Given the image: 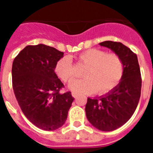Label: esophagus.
I'll list each match as a JSON object with an SVG mask.
<instances>
[{
	"label": "esophagus",
	"instance_id": "1",
	"mask_svg": "<svg viewBox=\"0 0 153 153\" xmlns=\"http://www.w3.org/2000/svg\"><path fill=\"white\" fill-rule=\"evenodd\" d=\"M72 96L73 97H74V98H77V97L79 95H78L77 93H72Z\"/></svg>",
	"mask_w": 153,
	"mask_h": 153
}]
</instances>
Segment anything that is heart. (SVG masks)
I'll list each match as a JSON object with an SVG mask.
<instances>
[{"instance_id": "obj_1", "label": "heart", "mask_w": 153, "mask_h": 153, "mask_svg": "<svg viewBox=\"0 0 153 153\" xmlns=\"http://www.w3.org/2000/svg\"><path fill=\"white\" fill-rule=\"evenodd\" d=\"M78 61L86 66L84 78L73 79L68 89L75 93L105 94L117 86L123 74V63L116 53H107L102 50L89 49L76 56ZM55 73L61 80L67 82L73 76L72 61L65 56L55 65Z\"/></svg>"}]
</instances>
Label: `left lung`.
Instances as JSON below:
<instances>
[{
    "label": "left lung",
    "mask_w": 153,
    "mask_h": 153,
    "mask_svg": "<svg viewBox=\"0 0 153 153\" xmlns=\"http://www.w3.org/2000/svg\"><path fill=\"white\" fill-rule=\"evenodd\" d=\"M99 44L119 55L123 63V74L118 85L105 95L88 97L85 108L93 126L109 132L124 125L134 113L141 94V74L137 56L122 43L107 40Z\"/></svg>",
    "instance_id": "8db88e82"
}]
</instances>
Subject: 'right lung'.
I'll list each match as a JSON object with an SVG mask.
<instances>
[{
	"label": "right lung",
	"instance_id": "right-lung-1",
	"mask_svg": "<svg viewBox=\"0 0 153 153\" xmlns=\"http://www.w3.org/2000/svg\"><path fill=\"white\" fill-rule=\"evenodd\" d=\"M63 54L42 44L27 46L12 64V83L19 106L30 122L43 130L61 127L74 100L70 92H59L63 83L54 68Z\"/></svg>",
	"mask_w": 153,
	"mask_h": 153
}]
</instances>
